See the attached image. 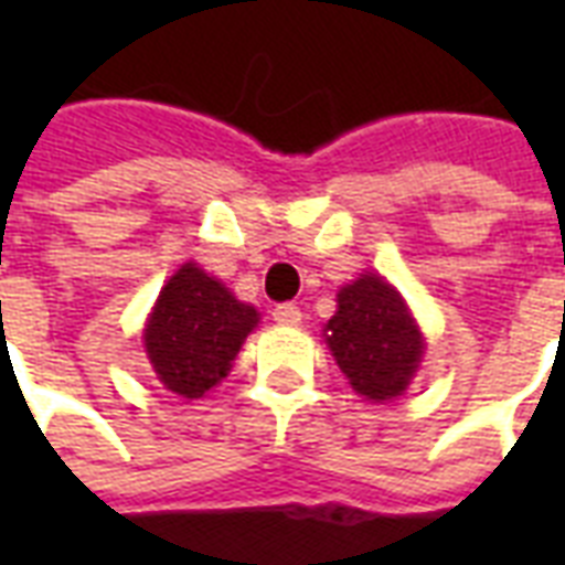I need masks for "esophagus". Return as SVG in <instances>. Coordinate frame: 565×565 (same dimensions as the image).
Masks as SVG:
<instances>
[{
  "instance_id": "34e87169",
  "label": "esophagus",
  "mask_w": 565,
  "mask_h": 565,
  "mask_svg": "<svg viewBox=\"0 0 565 565\" xmlns=\"http://www.w3.org/2000/svg\"><path fill=\"white\" fill-rule=\"evenodd\" d=\"M273 319H275V322H281V326H299V322H301L299 305H292V301H284V305H275Z\"/></svg>"
}]
</instances>
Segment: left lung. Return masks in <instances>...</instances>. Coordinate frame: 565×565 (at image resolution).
Masks as SVG:
<instances>
[{"label": "left lung", "mask_w": 565, "mask_h": 565, "mask_svg": "<svg viewBox=\"0 0 565 565\" xmlns=\"http://www.w3.org/2000/svg\"><path fill=\"white\" fill-rule=\"evenodd\" d=\"M326 337L349 384L372 402L402 395L425 349L402 296L372 273L340 290Z\"/></svg>", "instance_id": "left-lung-1"}]
</instances>
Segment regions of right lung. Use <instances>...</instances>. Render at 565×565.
I'll list each match as a JSON object with an SVG mask.
<instances>
[{"mask_svg":"<svg viewBox=\"0 0 565 565\" xmlns=\"http://www.w3.org/2000/svg\"><path fill=\"white\" fill-rule=\"evenodd\" d=\"M255 326V308L234 299L195 264H184L158 296L143 334L146 354L167 390L199 398L228 375Z\"/></svg>","mask_w":565,"mask_h":565,"instance_id":"add662e5","label":"right lung"}]
</instances>
